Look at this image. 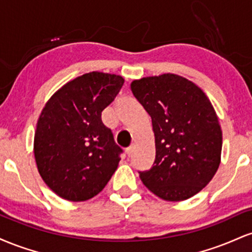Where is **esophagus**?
<instances>
[{
    "instance_id": "1",
    "label": "esophagus",
    "mask_w": 252,
    "mask_h": 252,
    "mask_svg": "<svg viewBox=\"0 0 252 252\" xmlns=\"http://www.w3.org/2000/svg\"><path fill=\"white\" fill-rule=\"evenodd\" d=\"M126 155H128L129 156V158H130V156H131L132 155V153H134V147H129V148H126Z\"/></svg>"
}]
</instances>
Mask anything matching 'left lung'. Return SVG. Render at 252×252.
Returning <instances> with one entry per match:
<instances>
[{"label": "left lung", "mask_w": 252, "mask_h": 252, "mask_svg": "<svg viewBox=\"0 0 252 252\" xmlns=\"http://www.w3.org/2000/svg\"><path fill=\"white\" fill-rule=\"evenodd\" d=\"M131 92L152 117L155 161L140 173L144 186L167 201L186 200L212 180L220 163L218 117L200 88L166 73L134 80Z\"/></svg>", "instance_id": "left-lung-1"}]
</instances>
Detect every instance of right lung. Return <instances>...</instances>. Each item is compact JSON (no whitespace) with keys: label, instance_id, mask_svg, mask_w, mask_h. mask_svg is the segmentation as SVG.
Here are the masks:
<instances>
[{"label":"right lung","instance_id":"right-lung-1","mask_svg":"<svg viewBox=\"0 0 252 252\" xmlns=\"http://www.w3.org/2000/svg\"><path fill=\"white\" fill-rule=\"evenodd\" d=\"M121 76L90 72L71 80L42 109L34 155L42 180L60 198L85 201L108 184L123 152L102 111L122 89Z\"/></svg>","mask_w":252,"mask_h":252}]
</instances>
